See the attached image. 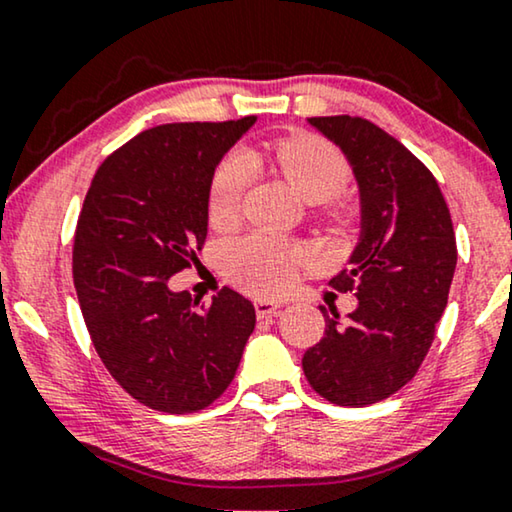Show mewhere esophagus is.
<instances>
[{
	"label": "esophagus",
	"instance_id": "esophagus-1",
	"mask_svg": "<svg viewBox=\"0 0 512 512\" xmlns=\"http://www.w3.org/2000/svg\"><path fill=\"white\" fill-rule=\"evenodd\" d=\"M254 307H256V317L258 319H272V317H277V314H279V305L275 303V300L258 298Z\"/></svg>",
	"mask_w": 512,
	"mask_h": 512
}]
</instances>
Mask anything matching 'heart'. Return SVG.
<instances>
[{
    "label": "heart",
    "instance_id": "b5f03b06",
    "mask_svg": "<svg viewBox=\"0 0 512 512\" xmlns=\"http://www.w3.org/2000/svg\"><path fill=\"white\" fill-rule=\"evenodd\" d=\"M263 156L307 202L333 200L349 181L347 160L324 139L289 137L265 146ZM249 174L251 163L240 151L230 153L216 167L207 198L209 221L214 226H230L237 219ZM300 263V247L265 230L244 235L226 249V268L233 282L261 296L284 291L296 277Z\"/></svg>",
    "mask_w": 512,
    "mask_h": 512
}]
</instances>
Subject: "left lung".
<instances>
[{"instance_id": "1", "label": "left lung", "mask_w": 512, "mask_h": 512, "mask_svg": "<svg viewBox=\"0 0 512 512\" xmlns=\"http://www.w3.org/2000/svg\"><path fill=\"white\" fill-rule=\"evenodd\" d=\"M335 144L359 188V240L333 277L359 305L326 317L321 342L303 356L312 389L338 405H370L415 377L443 317L457 268L450 209L433 174L366 118H307Z\"/></svg>"}]
</instances>
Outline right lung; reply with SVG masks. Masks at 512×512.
Masks as SVG:
<instances>
[{
  "instance_id": "right-lung-1",
  "label": "right lung",
  "mask_w": 512,
  "mask_h": 512,
  "mask_svg": "<svg viewBox=\"0 0 512 512\" xmlns=\"http://www.w3.org/2000/svg\"><path fill=\"white\" fill-rule=\"evenodd\" d=\"M256 123H170L130 139L88 188L74 237V286L114 380L153 410L214 403L240 366L256 310L223 289L205 310L172 275L198 261L216 167Z\"/></svg>"
}]
</instances>
